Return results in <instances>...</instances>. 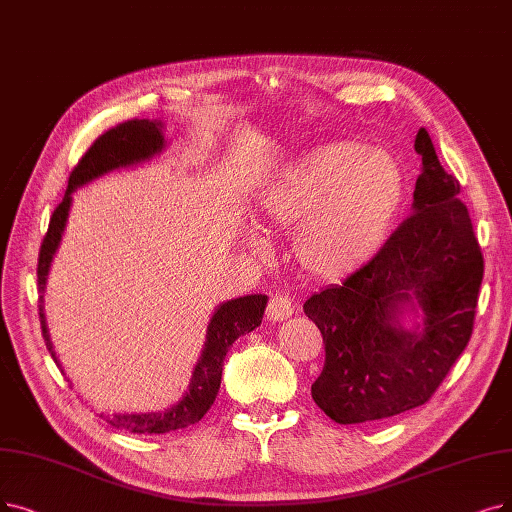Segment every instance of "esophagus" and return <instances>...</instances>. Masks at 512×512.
Wrapping results in <instances>:
<instances>
[{"label": "esophagus", "mask_w": 512, "mask_h": 512, "mask_svg": "<svg viewBox=\"0 0 512 512\" xmlns=\"http://www.w3.org/2000/svg\"><path fill=\"white\" fill-rule=\"evenodd\" d=\"M292 313H294V306H292L290 296H285V294L271 296L269 306H267V317L271 321H285L288 317H292Z\"/></svg>", "instance_id": "34e87169"}]
</instances>
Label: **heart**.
I'll return each mask as SVG.
<instances>
[{
	"label": "heart",
	"mask_w": 512,
	"mask_h": 512,
	"mask_svg": "<svg viewBox=\"0 0 512 512\" xmlns=\"http://www.w3.org/2000/svg\"><path fill=\"white\" fill-rule=\"evenodd\" d=\"M403 172L386 151L332 142L279 170L258 197L262 220L292 229L300 269L321 279L349 275L384 243L401 210Z\"/></svg>",
	"instance_id": "1"
}]
</instances>
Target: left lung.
<instances>
[{
  "mask_svg": "<svg viewBox=\"0 0 512 512\" xmlns=\"http://www.w3.org/2000/svg\"><path fill=\"white\" fill-rule=\"evenodd\" d=\"M422 155L412 216L382 250L338 285L304 302L323 336L325 363L311 386L338 424L384 420L424 405L473 334L483 254L460 182L418 130ZM418 308L423 327L405 331L400 315Z\"/></svg>",
  "mask_w": 512,
  "mask_h": 512,
  "instance_id": "8db88e82",
  "label": "left lung"
}]
</instances>
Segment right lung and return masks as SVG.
Wrapping results in <instances>:
<instances>
[{
	"mask_svg": "<svg viewBox=\"0 0 512 512\" xmlns=\"http://www.w3.org/2000/svg\"><path fill=\"white\" fill-rule=\"evenodd\" d=\"M161 121L151 119H130L124 121L111 130H107L102 136L94 140V145L79 159L77 166L73 168L69 176V187L58 203L50 218L48 233L42 241V250H39L37 260V285H39V321H42V334L46 340L48 351L54 359V363L60 367V361L54 353V346L48 334L46 315H44V292H46V281L50 273L52 258L58 250L60 239H63V231L67 227V218L71 210V193L79 187L88 185L90 180L119 170V168H130L136 163L149 161L151 157L159 155L166 147V138L161 132ZM267 296L264 294H252V296H241L222 302L214 311L208 332H206V344H203L201 357L195 365L189 391L185 393L176 405L168 407L166 412H149V414H111L105 418L113 428L119 431H130L136 435H163L170 431H178V428H187L195 422H199L206 412L212 407L222 378V365L224 357H227L231 344L243 336L250 334L252 330L260 325L264 309H267ZM65 374V372H63Z\"/></svg>",
	"mask_w": 512,
	"mask_h": 512,
	"instance_id": "obj_1",
	"label": "right lung"
}]
</instances>
